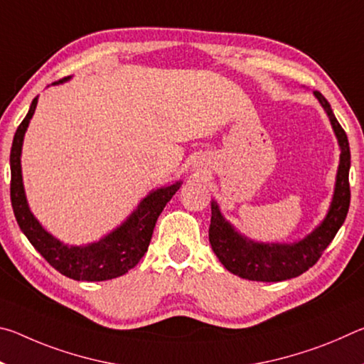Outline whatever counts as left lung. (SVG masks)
Segmentation results:
<instances>
[{"mask_svg": "<svg viewBox=\"0 0 364 364\" xmlns=\"http://www.w3.org/2000/svg\"><path fill=\"white\" fill-rule=\"evenodd\" d=\"M315 97L328 114L332 130L336 133L341 159L336 175V186L329 210L321 223L304 239L295 242H258L239 232L223 213L217 200H212V220L208 230L215 255L230 273L239 278L262 282H278L297 278L315 264L326 247L341 230L350 207V146L341 123L337 122L328 100L315 91Z\"/></svg>", "mask_w": 364, "mask_h": 364, "instance_id": "1", "label": "left lung"}]
</instances>
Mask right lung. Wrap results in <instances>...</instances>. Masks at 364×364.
I'll return each instance as SVG.
<instances>
[{"mask_svg": "<svg viewBox=\"0 0 364 364\" xmlns=\"http://www.w3.org/2000/svg\"><path fill=\"white\" fill-rule=\"evenodd\" d=\"M70 77L53 85L64 83ZM38 96L30 104L28 114L17 128L11 147V202L17 225L26 234L30 244L40 252L43 258L58 269L60 274L75 281H107L119 278L138 264L149 247L154 226L164 207L173 197L183 181H175L170 186L152 189L141 199L138 207L123 221L100 241L85 245H69L49 234L35 218L27 202L22 180V144L28 123L35 114Z\"/></svg>", "mask_w": 364, "mask_h": 364, "instance_id": "right-lung-1", "label": "right lung"}]
</instances>
